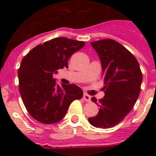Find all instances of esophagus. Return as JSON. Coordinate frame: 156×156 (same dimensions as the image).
I'll return each instance as SVG.
<instances>
[{
  "label": "esophagus",
  "mask_w": 156,
  "mask_h": 156,
  "mask_svg": "<svg viewBox=\"0 0 156 156\" xmlns=\"http://www.w3.org/2000/svg\"><path fill=\"white\" fill-rule=\"evenodd\" d=\"M83 99H84L85 101L89 102L90 100H91V96H90L89 94H86V93H84V94H83Z\"/></svg>",
  "instance_id": "esophagus-1"
}]
</instances>
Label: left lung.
<instances>
[{"mask_svg": "<svg viewBox=\"0 0 156 156\" xmlns=\"http://www.w3.org/2000/svg\"><path fill=\"white\" fill-rule=\"evenodd\" d=\"M91 45L101 62L105 96L98 102V114L88 118V122L96 128H112L134 108L140 92L142 73L134 55L118 41L104 39ZM92 101L98 104L95 97Z\"/></svg>", "mask_w": 156, "mask_h": 156, "instance_id": "8db88e82", "label": "left lung"}]
</instances>
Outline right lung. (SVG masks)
<instances>
[{"label": "right lung", "mask_w": 156, "mask_h": 156, "mask_svg": "<svg viewBox=\"0 0 156 156\" xmlns=\"http://www.w3.org/2000/svg\"><path fill=\"white\" fill-rule=\"evenodd\" d=\"M85 43L57 37L37 45L22 59L18 70L19 92L27 110L42 124H54L67 114L75 99L83 92L75 84L57 83L53 74L68 68V58Z\"/></svg>", "instance_id": "right-lung-1"}]
</instances>
